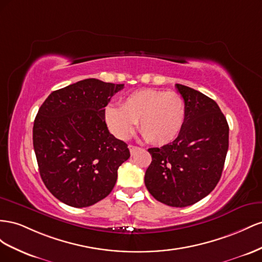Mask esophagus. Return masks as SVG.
I'll return each instance as SVG.
<instances>
[{
    "label": "esophagus",
    "mask_w": 262,
    "mask_h": 262,
    "mask_svg": "<svg viewBox=\"0 0 262 262\" xmlns=\"http://www.w3.org/2000/svg\"><path fill=\"white\" fill-rule=\"evenodd\" d=\"M128 148H129V151H130V155H134L135 154L137 150H139V147H137V146H134V145H129L128 146Z\"/></svg>",
    "instance_id": "obj_1"
}]
</instances>
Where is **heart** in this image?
I'll use <instances>...</instances> for the list:
<instances>
[{
  "mask_svg": "<svg viewBox=\"0 0 262 262\" xmlns=\"http://www.w3.org/2000/svg\"><path fill=\"white\" fill-rule=\"evenodd\" d=\"M185 116V103L180 94L157 89L139 90L127 96L122 106L108 104L104 111L105 122L115 137L130 138L139 122L144 137L155 145L177 138Z\"/></svg>",
  "mask_w": 262,
  "mask_h": 262,
  "instance_id": "obj_1",
  "label": "heart"
}]
</instances>
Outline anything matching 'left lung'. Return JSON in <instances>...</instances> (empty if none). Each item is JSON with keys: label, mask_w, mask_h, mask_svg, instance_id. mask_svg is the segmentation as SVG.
Here are the masks:
<instances>
[{"label": "left lung", "mask_w": 262, "mask_h": 262, "mask_svg": "<svg viewBox=\"0 0 262 262\" xmlns=\"http://www.w3.org/2000/svg\"><path fill=\"white\" fill-rule=\"evenodd\" d=\"M186 107L185 122L172 143L149 148L145 173L149 193L161 203L185 207L210 194L219 183L228 150L229 127L214 100L176 84Z\"/></svg>", "instance_id": "8db88e82"}]
</instances>
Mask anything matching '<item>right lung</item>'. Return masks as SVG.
Listing matches in <instances>:
<instances>
[{"instance_id":"obj_1","label":"right lung","mask_w":262,"mask_h":262,"mask_svg":"<svg viewBox=\"0 0 262 262\" xmlns=\"http://www.w3.org/2000/svg\"><path fill=\"white\" fill-rule=\"evenodd\" d=\"M124 84L85 79L54 91L33 127L34 150L46 188L62 203L88 207L106 198L117 170L129 158L124 141L108 132L104 117Z\"/></svg>"}]
</instances>
